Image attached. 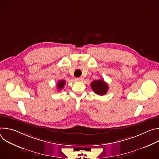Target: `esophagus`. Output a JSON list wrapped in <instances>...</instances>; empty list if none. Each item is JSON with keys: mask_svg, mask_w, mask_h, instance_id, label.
Wrapping results in <instances>:
<instances>
[{"mask_svg": "<svg viewBox=\"0 0 159 159\" xmlns=\"http://www.w3.org/2000/svg\"><path fill=\"white\" fill-rule=\"evenodd\" d=\"M84 80L83 77H77V78H75V80L76 81H79V82H81Z\"/></svg>", "mask_w": 159, "mask_h": 159, "instance_id": "1", "label": "esophagus"}]
</instances>
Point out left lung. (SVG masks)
<instances>
[{
  "label": "left lung",
  "instance_id": "obj_1",
  "mask_svg": "<svg viewBox=\"0 0 159 159\" xmlns=\"http://www.w3.org/2000/svg\"><path fill=\"white\" fill-rule=\"evenodd\" d=\"M93 91L98 95L103 96L108 90V85L102 79L96 80L90 84Z\"/></svg>",
  "mask_w": 159,
  "mask_h": 159
}]
</instances>
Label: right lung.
I'll return each mask as SVG.
<instances>
[{"instance_id":"obj_1","label":"right lung","mask_w":159,"mask_h":159,"mask_svg":"<svg viewBox=\"0 0 159 159\" xmlns=\"http://www.w3.org/2000/svg\"><path fill=\"white\" fill-rule=\"evenodd\" d=\"M65 82H66L65 80H62L59 81V82L57 83V88H58V89L59 90L63 89V87H64V85H65Z\"/></svg>"}]
</instances>
